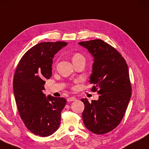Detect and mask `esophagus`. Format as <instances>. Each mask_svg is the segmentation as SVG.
Wrapping results in <instances>:
<instances>
[{"mask_svg":"<svg viewBox=\"0 0 149 149\" xmlns=\"http://www.w3.org/2000/svg\"><path fill=\"white\" fill-rule=\"evenodd\" d=\"M76 100V98H75V97H70V98H68L67 99V101L68 102H72V101H75Z\"/></svg>","mask_w":149,"mask_h":149,"instance_id":"34e87169","label":"esophagus"}]
</instances>
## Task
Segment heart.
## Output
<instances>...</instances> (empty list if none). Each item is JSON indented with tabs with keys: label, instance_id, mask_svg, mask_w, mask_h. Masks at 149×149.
Returning <instances> with one entry per match:
<instances>
[{
	"label": "heart",
	"instance_id": "1",
	"mask_svg": "<svg viewBox=\"0 0 149 149\" xmlns=\"http://www.w3.org/2000/svg\"><path fill=\"white\" fill-rule=\"evenodd\" d=\"M81 60H85V58H84V56L81 54H80L79 53H74L72 56V61L73 62V63H77V62Z\"/></svg>",
	"mask_w": 149,
	"mask_h": 149
}]
</instances>
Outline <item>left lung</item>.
I'll return each mask as SVG.
<instances>
[{
  "instance_id": "8db88e82",
  "label": "left lung",
  "mask_w": 149,
  "mask_h": 149,
  "mask_svg": "<svg viewBox=\"0 0 149 149\" xmlns=\"http://www.w3.org/2000/svg\"><path fill=\"white\" fill-rule=\"evenodd\" d=\"M94 58L90 77L93 91L100 95L98 100L85 105L82 117L88 130L104 134L115 129L123 119L132 96L128 65L120 54L102 40L81 42Z\"/></svg>"
}]
</instances>
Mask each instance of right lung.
I'll return each instance as SVG.
<instances>
[{
    "label": "right lung",
    "instance_id": "right-lung-1",
    "mask_svg": "<svg viewBox=\"0 0 149 149\" xmlns=\"http://www.w3.org/2000/svg\"><path fill=\"white\" fill-rule=\"evenodd\" d=\"M65 42H42L26 51L19 63L13 87L19 115L30 131L47 137L60 126L64 98L47 97L43 93L45 80L52 75L53 58L67 45Z\"/></svg>",
    "mask_w": 149,
    "mask_h": 149
}]
</instances>
